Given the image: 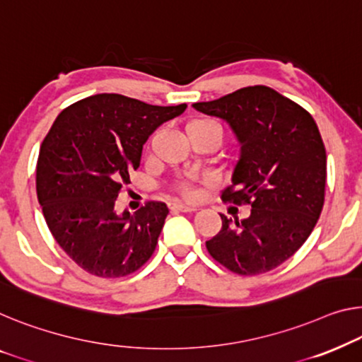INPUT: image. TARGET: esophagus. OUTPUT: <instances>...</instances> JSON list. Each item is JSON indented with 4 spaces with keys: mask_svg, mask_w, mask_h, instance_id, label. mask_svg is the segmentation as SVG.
<instances>
[{
    "mask_svg": "<svg viewBox=\"0 0 362 362\" xmlns=\"http://www.w3.org/2000/svg\"><path fill=\"white\" fill-rule=\"evenodd\" d=\"M169 208L172 213H195L197 211L195 206H188V204H183V203H170Z\"/></svg>",
    "mask_w": 362,
    "mask_h": 362,
    "instance_id": "obj_1",
    "label": "esophagus"
}]
</instances>
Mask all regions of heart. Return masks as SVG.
<instances>
[{"mask_svg":"<svg viewBox=\"0 0 362 362\" xmlns=\"http://www.w3.org/2000/svg\"><path fill=\"white\" fill-rule=\"evenodd\" d=\"M187 129H208V132L214 133V136L218 138V139H219V134H221L219 127L216 125V123L209 122V120H197V122L188 123ZM179 192L182 193L183 197L188 198V199H193V198L198 197V190H197L195 187L192 185L190 182H183V183H180V185H179Z\"/></svg>","mask_w":362,"mask_h":362,"instance_id":"heart-1","label":"heart"}]
</instances>
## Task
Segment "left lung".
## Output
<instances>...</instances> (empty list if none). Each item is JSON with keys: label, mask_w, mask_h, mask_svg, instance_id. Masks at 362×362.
<instances>
[{"label": "left lung", "mask_w": 362, "mask_h": 362, "mask_svg": "<svg viewBox=\"0 0 362 362\" xmlns=\"http://www.w3.org/2000/svg\"><path fill=\"white\" fill-rule=\"evenodd\" d=\"M193 109L228 123L239 144L226 199L250 204L240 219L221 214L206 242L221 265L260 274L281 265L314 230L325 199L327 153L319 127L296 102L267 86H249Z\"/></svg>", "instance_id": "8db88e82"}]
</instances>
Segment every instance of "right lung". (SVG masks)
Wrapping results in <instances>:
<instances>
[{
  "label": "right lung",
  "mask_w": 362,
  "mask_h": 362,
  "mask_svg": "<svg viewBox=\"0 0 362 362\" xmlns=\"http://www.w3.org/2000/svg\"><path fill=\"white\" fill-rule=\"evenodd\" d=\"M185 109L97 94L57 117L37 160V198L58 245L86 272L127 276L153 255L167 204L151 202L120 214L115 199L139 167L148 138Z\"/></svg>",
  "instance_id": "obj_1"
}]
</instances>
